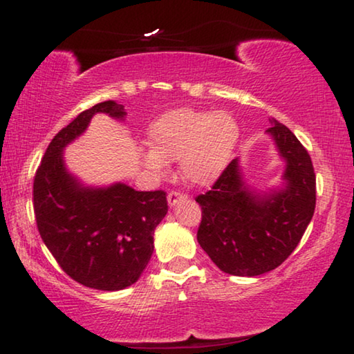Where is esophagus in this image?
<instances>
[{
    "mask_svg": "<svg viewBox=\"0 0 354 354\" xmlns=\"http://www.w3.org/2000/svg\"><path fill=\"white\" fill-rule=\"evenodd\" d=\"M184 198H185V195L181 194V192H170L169 196H167V201H169V206L173 207L176 205V203H179Z\"/></svg>",
    "mask_w": 354,
    "mask_h": 354,
    "instance_id": "1",
    "label": "esophagus"
}]
</instances>
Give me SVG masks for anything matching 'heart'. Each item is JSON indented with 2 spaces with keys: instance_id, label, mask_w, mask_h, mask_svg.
<instances>
[{
  "instance_id": "1",
  "label": "heart",
  "mask_w": 354,
  "mask_h": 354,
  "mask_svg": "<svg viewBox=\"0 0 354 354\" xmlns=\"http://www.w3.org/2000/svg\"><path fill=\"white\" fill-rule=\"evenodd\" d=\"M239 134V124L231 113L181 107L151 123L148 129L151 149L142 154V162L154 176H162L167 162L181 160L185 181L209 185L231 160Z\"/></svg>"
}]
</instances>
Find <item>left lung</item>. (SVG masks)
<instances>
[{
    "label": "left lung",
    "instance_id": "obj_1",
    "mask_svg": "<svg viewBox=\"0 0 354 354\" xmlns=\"http://www.w3.org/2000/svg\"><path fill=\"white\" fill-rule=\"evenodd\" d=\"M272 137L284 160L283 187L256 192L245 183L239 159L205 195L198 243L221 272L257 277L281 266L306 231L315 211L313 160L292 131L270 118Z\"/></svg>",
    "mask_w": 354,
    "mask_h": 354
}]
</instances>
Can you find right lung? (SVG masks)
<instances>
[{
	"label": "right lung",
	"mask_w": 354,
	"mask_h": 354,
	"mask_svg": "<svg viewBox=\"0 0 354 354\" xmlns=\"http://www.w3.org/2000/svg\"><path fill=\"white\" fill-rule=\"evenodd\" d=\"M95 113L127 115L123 104L103 101L59 131L35 171L34 214L41 241L70 278L113 292L140 278L169 206L164 190L137 192L124 183L92 187L67 170L64 149L86 133Z\"/></svg>",
	"instance_id": "obj_1"
}]
</instances>
